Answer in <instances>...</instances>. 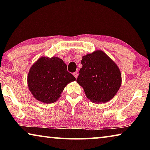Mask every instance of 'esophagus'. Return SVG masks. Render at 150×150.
Here are the masks:
<instances>
[{"instance_id": "1", "label": "esophagus", "mask_w": 150, "mask_h": 150, "mask_svg": "<svg viewBox=\"0 0 150 150\" xmlns=\"http://www.w3.org/2000/svg\"><path fill=\"white\" fill-rule=\"evenodd\" d=\"M73 75H74V77H75L76 79H77V77H78V72L76 71V72H75V73H73Z\"/></svg>"}]
</instances>
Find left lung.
Listing matches in <instances>:
<instances>
[{"mask_svg":"<svg viewBox=\"0 0 150 150\" xmlns=\"http://www.w3.org/2000/svg\"><path fill=\"white\" fill-rule=\"evenodd\" d=\"M77 82L87 97L96 103L110 100L120 87L121 73L117 65L105 52L96 50L83 56Z\"/></svg>","mask_w":150,"mask_h":150,"instance_id":"obj_1","label":"left lung"}]
</instances>
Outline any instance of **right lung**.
I'll return each instance as SVG.
<instances>
[{
  "label": "right lung",
  "instance_id": "right-lung-1",
  "mask_svg": "<svg viewBox=\"0 0 150 150\" xmlns=\"http://www.w3.org/2000/svg\"><path fill=\"white\" fill-rule=\"evenodd\" d=\"M75 80L67 71V65L57 57H40L32 65L27 78L34 97L47 104L55 102L66 85Z\"/></svg>",
  "mask_w": 150,
  "mask_h": 150
}]
</instances>
